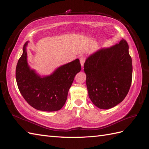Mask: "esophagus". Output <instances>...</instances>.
<instances>
[{
	"instance_id": "esophagus-1",
	"label": "esophagus",
	"mask_w": 149,
	"mask_h": 149,
	"mask_svg": "<svg viewBox=\"0 0 149 149\" xmlns=\"http://www.w3.org/2000/svg\"><path fill=\"white\" fill-rule=\"evenodd\" d=\"M80 63H81V67L83 68V66H84V61H85V58L84 56H81L80 58Z\"/></svg>"
}]
</instances>
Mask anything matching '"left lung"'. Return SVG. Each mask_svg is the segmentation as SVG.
Wrapping results in <instances>:
<instances>
[{"label": "left lung", "instance_id": "1", "mask_svg": "<svg viewBox=\"0 0 149 149\" xmlns=\"http://www.w3.org/2000/svg\"><path fill=\"white\" fill-rule=\"evenodd\" d=\"M88 96L101 109L118 105L127 96L132 83V58L123 39L115 45L90 55L84 65Z\"/></svg>", "mask_w": 149, "mask_h": 149}]
</instances>
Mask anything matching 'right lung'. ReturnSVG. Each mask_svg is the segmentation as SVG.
Listing matches in <instances>:
<instances>
[{"label":"right lung","instance_id":"right-lung-1","mask_svg":"<svg viewBox=\"0 0 149 149\" xmlns=\"http://www.w3.org/2000/svg\"><path fill=\"white\" fill-rule=\"evenodd\" d=\"M29 42L24 45L23 53L16 67L19 91L25 101L36 109L48 112L60 110L66 102L74 76L81 71L79 60L76 59L61 65L49 75L40 76L28 63Z\"/></svg>","mask_w":149,"mask_h":149}]
</instances>
